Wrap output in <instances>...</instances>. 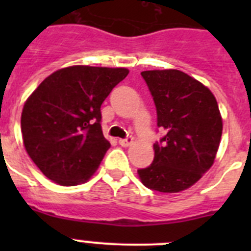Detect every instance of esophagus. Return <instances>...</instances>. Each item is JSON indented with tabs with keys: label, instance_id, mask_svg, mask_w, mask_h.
Listing matches in <instances>:
<instances>
[{
	"label": "esophagus",
	"instance_id": "1",
	"mask_svg": "<svg viewBox=\"0 0 251 251\" xmlns=\"http://www.w3.org/2000/svg\"><path fill=\"white\" fill-rule=\"evenodd\" d=\"M132 143H133L132 137H127V138L119 139V145H121L122 147H128V146H130Z\"/></svg>",
	"mask_w": 251,
	"mask_h": 251
}]
</instances>
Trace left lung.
Returning <instances> with one entry per match:
<instances>
[{
    "instance_id": "left-lung-1",
    "label": "left lung",
    "mask_w": 251,
    "mask_h": 251,
    "mask_svg": "<svg viewBox=\"0 0 251 251\" xmlns=\"http://www.w3.org/2000/svg\"><path fill=\"white\" fill-rule=\"evenodd\" d=\"M166 134L153 145L154 158L138 170L146 187L179 192L191 187L214 163L223 133L219 105L203 84L179 70L142 72Z\"/></svg>"
}]
</instances>
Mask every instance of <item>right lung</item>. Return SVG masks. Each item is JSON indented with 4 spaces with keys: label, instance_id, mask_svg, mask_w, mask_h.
<instances>
[{
    "label": "right lung",
    "instance_id": "obj_1",
    "mask_svg": "<svg viewBox=\"0 0 251 251\" xmlns=\"http://www.w3.org/2000/svg\"><path fill=\"white\" fill-rule=\"evenodd\" d=\"M128 73L126 68L69 66L30 95L22 109V138L49 179L74 186L97 171L110 147L101 130L100 106Z\"/></svg>",
    "mask_w": 251,
    "mask_h": 251
}]
</instances>
